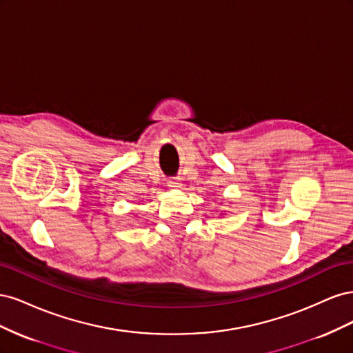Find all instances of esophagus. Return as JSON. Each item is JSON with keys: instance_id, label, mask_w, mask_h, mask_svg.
I'll return each mask as SVG.
<instances>
[{"instance_id": "1", "label": "esophagus", "mask_w": 353, "mask_h": 353, "mask_svg": "<svg viewBox=\"0 0 353 353\" xmlns=\"http://www.w3.org/2000/svg\"><path fill=\"white\" fill-rule=\"evenodd\" d=\"M168 187L169 188H179L181 183H179V181H176V179H170L169 183H168Z\"/></svg>"}]
</instances>
